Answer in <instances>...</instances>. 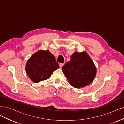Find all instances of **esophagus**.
<instances>
[{"label":"esophagus","mask_w":124,"mask_h":124,"mask_svg":"<svg viewBox=\"0 0 124 124\" xmlns=\"http://www.w3.org/2000/svg\"><path fill=\"white\" fill-rule=\"evenodd\" d=\"M63 65H64V63H59V66H60V67H61V68H62Z\"/></svg>","instance_id":"obj_1"}]
</instances>
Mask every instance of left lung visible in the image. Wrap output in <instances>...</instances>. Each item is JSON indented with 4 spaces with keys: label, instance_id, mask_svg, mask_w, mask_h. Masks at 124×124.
Here are the masks:
<instances>
[{
    "label": "left lung",
    "instance_id": "obj_1",
    "mask_svg": "<svg viewBox=\"0 0 124 124\" xmlns=\"http://www.w3.org/2000/svg\"><path fill=\"white\" fill-rule=\"evenodd\" d=\"M62 71L69 83L77 88L91 84L96 75V67L86 52H75L70 61L62 67Z\"/></svg>",
    "mask_w": 124,
    "mask_h": 124
}]
</instances>
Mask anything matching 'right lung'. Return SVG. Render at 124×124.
I'll list each match as a JSON object with an SVG mask.
<instances>
[{"label": "right lung", "mask_w": 124, "mask_h": 124, "mask_svg": "<svg viewBox=\"0 0 124 124\" xmlns=\"http://www.w3.org/2000/svg\"><path fill=\"white\" fill-rule=\"evenodd\" d=\"M58 68L55 56L49 50H40L28 59L25 70L30 79L38 83L50 78L53 71Z\"/></svg>", "instance_id": "obj_1"}]
</instances>
